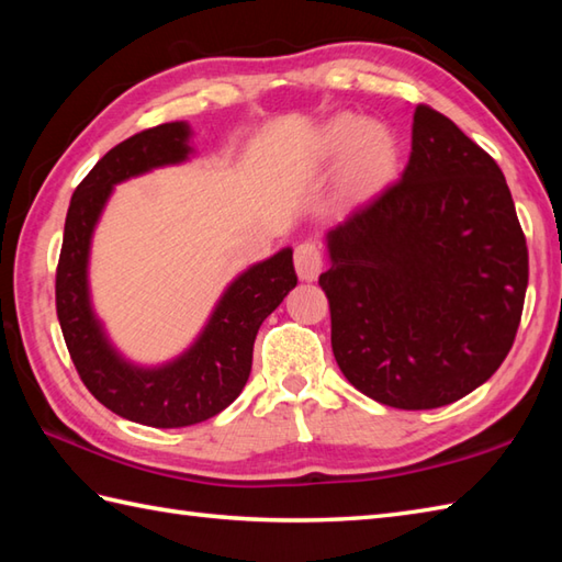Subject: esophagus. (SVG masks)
Here are the masks:
<instances>
[{
  "label": "esophagus",
  "mask_w": 562,
  "mask_h": 562,
  "mask_svg": "<svg viewBox=\"0 0 562 562\" xmlns=\"http://www.w3.org/2000/svg\"><path fill=\"white\" fill-rule=\"evenodd\" d=\"M294 268L300 280L314 282L318 278L321 268H324V250L314 241H304L294 248Z\"/></svg>",
  "instance_id": "1"
}]
</instances>
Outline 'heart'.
Wrapping results in <instances>:
<instances>
[{"instance_id": "obj_1", "label": "heart", "mask_w": 562, "mask_h": 562, "mask_svg": "<svg viewBox=\"0 0 562 562\" xmlns=\"http://www.w3.org/2000/svg\"><path fill=\"white\" fill-rule=\"evenodd\" d=\"M318 157L326 161L345 159L342 193L350 200H364L391 181L398 147L386 127L357 115H338L318 137Z\"/></svg>"}]
</instances>
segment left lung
Masks as SVG:
<instances>
[{
    "label": "left lung",
    "mask_w": 562,
    "mask_h": 562,
    "mask_svg": "<svg viewBox=\"0 0 562 562\" xmlns=\"http://www.w3.org/2000/svg\"><path fill=\"white\" fill-rule=\"evenodd\" d=\"M330 345L350 384L429 411L491 379L515 342L529 250L495 159L420 103L401 181L328 232Z\"/></svg>",
    "instance_id": "left-lung-1"
}]
</instances>
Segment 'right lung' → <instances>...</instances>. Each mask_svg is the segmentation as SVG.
Wrapping results in <instances>:
<instances>
[{"mask_svg": "<svg viewBox=\"0 0 562 562\" xmlns=\"http://www.w3.org/2000/svg\"><path fill=\"white\" fill-rule=\"evenodd\" d=\"M190 127L164 123L113 147L71 195L55 274L59 328L93 398L125 420L186 427L207 420L244 391L258 328L296 284L292 248L248 268L226 288L193 348L164 367L125 362L105 338L89 302V246L115 183L188 159Z\"/></svg>", "mask_w": 562, "mask_h": 562, "instance_id": "right-lung-1", "label": "right lung"}]
</instances>
